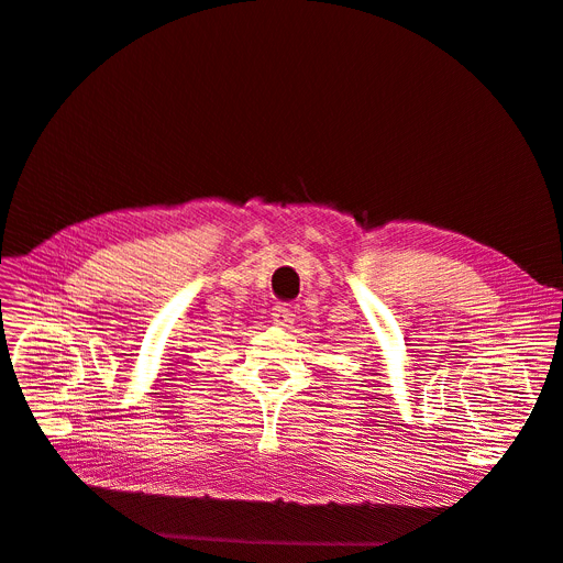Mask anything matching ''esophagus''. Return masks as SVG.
Returning a JSON list of instances; mask_svg holds the SVG:
<instances>
[{
	"mask_svg": "<svg viewBox=\"0 0 563 563\" xmlns=\"http://www.w3.org/2000/svg\"><path fill=\"white\" fill-rule=\"evenodd\" d=\"M272 319L276 327H283V329H289L294 323V310L287 306V303H278L272 312Z\"/></svg>",
	"mask_w": 563,
	"mask_h": 563,
	"instance_id": "obj_1",
	"label": "esophagus"
}]
</instances>
